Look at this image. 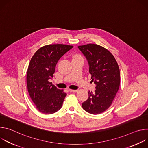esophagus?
Instances as JSON below:
<instances>
[{"label":"esophagus","mask_w":148,"mask_h":148,"mask_svg":"<svg viewBox=\"0 0 148 148\" xmlns=\"http://www.w3.org/2000/svg\"><path fill=\"white\" fill-rule=\"evenodd\" d=\"M69 91L70 92H76L78 91V90H71V89H69Z\"/></svg>","instance_id":"1"}]
</instances>
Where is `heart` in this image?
Masks as SVG:
<instances>
[{
    "instance_id": "1",
    "label": "heart",
    "mask_w": 148,
    "mask_h": 148,
    "mask_svg": "<svg viewBox=\"0 0 148 148\" xmlns=\"http://www.w3.org/2000/svg\"><path fill=\"white\" fill-rule=\"evenodd\" d=\"M78 59H82V57L79 54H75L73 56V60H78Z\"/></svg>"
}]
</instances>
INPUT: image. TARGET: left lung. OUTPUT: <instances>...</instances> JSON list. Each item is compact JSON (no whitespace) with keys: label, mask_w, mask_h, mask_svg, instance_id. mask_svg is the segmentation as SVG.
Segmentation results:
<instances>
[{"label":"left lung","mask_w":148,"mask_h":148,"mask_svg":"<svg viewBox=\"0 0 148 148\" xmlns=\"http://www.w3.org/2000/svg\"><path fill=\"white\" fill-rule=\"evenodd\" d=\"M78 48L88 61L91 81L96 86L94 92L88 91V98L82 107L90 114H99L110 107L119 90V66L114 56L102 46L88 44Z\"/></svg>","instance_id":"left-lung-1"}]
</instances>
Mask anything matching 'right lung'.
I'll return each mask as SVG.
<instances>
[{
    "label": "right lung",
    "mask_w": 148,
    "mask_h": 148,
    "mask_svg": "<svg viewBox=\"0 0 148 148\" xmlns=\"http://www.w3.org/2000/svg\"><path fill=\"white\" fill-rule=\"evenodd\" d=\"M73 47L66 45H50L39 49L30 61L27 72L29 95L41 113L51 114L62 107L67 94L49 81L53 77L60 58Z\"/></svg>",
    "instance_id": "right-lung-1"
}]
</instances>
